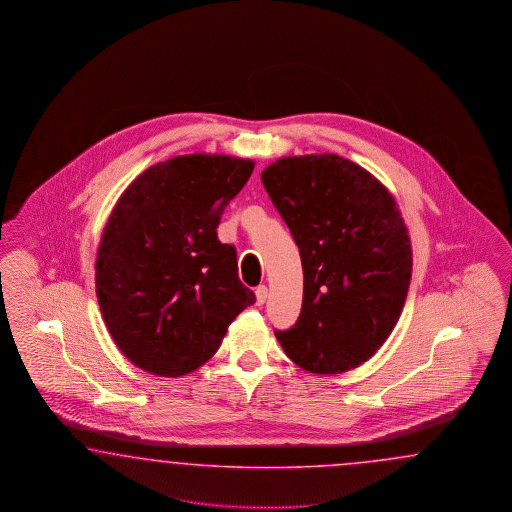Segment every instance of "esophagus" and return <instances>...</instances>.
Listing matches in <instances>:
<instances>
[{
    "label": "esophagus",
    "instance_id": "34e87169",
    "mask_svg": "<svg viewBox=\"0 0 512 512\" xmlns=\"http://www.w3.org/2000/svg\"><path fill=\"white\" fill-rule=\"evenodd\" d=\"M255 296H257V306H263L264 302H266V296H268L266 285H259V287L255 289Z\"/></svg>",
    "mask_w": 512,
    "mask_h": 512
}]
</instances>
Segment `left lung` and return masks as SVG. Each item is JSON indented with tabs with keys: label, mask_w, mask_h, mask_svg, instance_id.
Returning <instances> with one entry per match:
<instances>
[{
	"label": "left lung",
	"mask_w": 512,
	"mask_h": 512,
	"mask_svg": "<svg viewBox=\"0 0 512 512\" xmlns=\"http://www.w3.org/2000/svg\"><path fill=\"white\" fill-rule=\"evenodd\" d=\"M261 178L304 270L300 315L276 338L306 372H349L400 319L413 266L402 214L387 187L340 155L283 157Z\"/></svg>",
	"instance_id": "8db88e82"
}]
</instances>
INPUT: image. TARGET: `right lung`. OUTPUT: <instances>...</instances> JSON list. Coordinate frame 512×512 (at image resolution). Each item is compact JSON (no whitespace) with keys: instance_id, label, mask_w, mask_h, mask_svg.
Listing matches in <instances>:
<instances>
[{"instance_id":"add662e5","label":"right lung","mask_w":512,"mask_h":512,"mask_svg":"<svg viewBox=\"0 0 512 512\" xmlns=\"http://www.w3.org/2000/svg\"><path fill=\"white\" fill-rule=\"evenodd\" d=\"M253 167L229 155H178L142 172L116 202L95 291L112 340L144 372L197 370L255 302L238 278L236 249L216 231Z\"/></svg>"}]
</instances>
